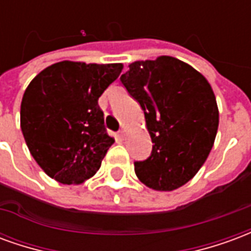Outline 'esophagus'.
<instances>
[{"label":"esophagus","mask_w":251,"mask_h":251,"mask_svg":"<svg viewBox=\"0 0 251 251\" xmlns=\"http://www.w3.org/2000/svg\"><path fill=\"white\" fill-rule=\"evenodd\" d=\"M118 137H120L121 140H124V138H125V130H120V133H118Z\"/></svg>","instance_id":"34e87169"}]
</instances>
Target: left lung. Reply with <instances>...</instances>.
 Segmentation results:
<instances>
[{
  "mask_svg": "<svg viewBox=\"0 0 251 251\" xmlns=\"http://www.w3.org/2000/svg\"><path fill=\"white\" fill-rule=\"evenodd\" d=\"M122 86L144 110L151 156L134 163L138 179L156 191H174L194 177L215 141L219 111L200 72L171 56L134 62Z\"/></svg>",
  "mask_w": 251,
  "mask_h": 251,
  "instance_id": "left-lung-1",
  "label": "left lung"
}]
</instances>
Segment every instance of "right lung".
Segmentation results:
<instances>
[{
	"mask_svg": "<svg viewBox=\"0 0 251 251\" xmlns=\"http://www.w3.org/2000/svg\"><path fill=\"white\" fill-rule=\"evenodd\" d=\"M122 64L59 62L26 87L21 130L30 154L50 177L79 184L97 174L114 138L104 127L98 99Z\"/></svg>",
	"mask_w": 251,
	"mask_h": 251,
	"instance_id": "right-lung-1",
	"label": "right lung"
}]
</instances>
